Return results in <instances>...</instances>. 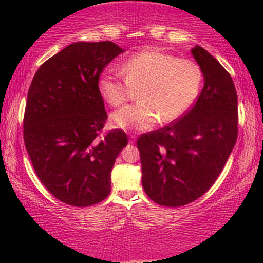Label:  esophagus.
<instances>
[{
    "label": "esophagus",
    "mask_w": 263,
    "mask_h": 263,
    "mask_svg": "<svg viewBox=\"0 0 263 263\" xmlns=\"http://www.w3.org/2000/svg\"><path fill=\"white\" fill-rule=\"evenodd\" d=\"M135 141H136V136L135 135L129 136V143H135Z\"/></svg>",
    "instance_id": "1"
}]
</instances>
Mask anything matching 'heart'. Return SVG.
<instances>
[{
  "instance_id": "b5f03b06",
  "label": "heart",
  "mask_w": 263,
  "mask_h": 263,
  "mask_svg": "<svg viewBox=\"0 0 263 263\" xmlns=\"http://www.w3.org/2000/svg\"><path fill=\"white\" fill-rule=\"evenodd\" d=\"M125 79L112 71L99 78V91L111 106L128 100L138 91V104L125 106L111 115L117 128L128 132L151 129L157 122L177 121L198 98L203 71L194 60L179 59L159 50H144L122 63Z\"/></svg>"
}]
</instances>
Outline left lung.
<instances>
[{"label":"left lung","instance_id":"1","mask_svg":"<svg viewBox=\"0 0 263 263\" xmlns=\"http://www.w3.org/2000/svg\"><path fill=\"white\" fill-rule=\"evenodd\" d=\"M204 87L182 119L137 140L142 185L163 206H183L211 188L237 138V93L224 66L195 45Z\"/></svg>","mask_w":263,"mask_h":263}]
</instances>
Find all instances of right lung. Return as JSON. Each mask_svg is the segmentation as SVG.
I'll return each mask as SVG.
<instances>
[{
  "label": "right lung",
  "mask_w": 263,
  "mask_h": 263,
  "mask_svg": "<svg viewBox=\"0 0 263 263\" xmlns=\"http://www.w3.org/2000/svg\"><path fill=\"white\" fill-rule=\"evenodd\" d=\"M125 50L112 42H77L34 74L23 120V138L35 174L63 203L89 206L111 190V171L127 135L112 129L99 91L104 68Z\"/></svg>",
  "instance_id": "1"
}]
</instances>
